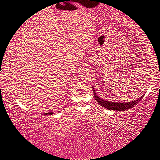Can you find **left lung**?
Instances as JSON below:
<instances>
[{
	"mask_svg": "<svg viewBox=\"0 0 160 160\" xmlns=\"http://www.w3.org/2000/svg\"><path fill=\"white\" fill-rule=\"evenodd\" d=\"M92 90L94 92V98H95V100H97V102H98V104L99 105H101L102 107L106 108V109L109 110L118 111V112L125 111L135 107L137 104H138V102L142 99V97L145 95V94H142V96L140 97V98L137 99L136 100H134V101L128 102H116L108 101V100L102 99L100 97L97 96V93L95 92V90H94L93 86H92Z\"/></svg>",
	"mask_w": 160,
	"mask_h": 160,
	"instance_id": "obj_1",
	"label": "left lung"
}]
</instances>
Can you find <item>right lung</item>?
I'll return each mask as SVG.
<instances>
[{
	"instance_id": "add662e5",
	"label": "right lung",
	"mask_w": 160,
	"mask_h": 160,
	"mask_svg": "<svg viewBox=\"0 0 160 160\" xmlns=\"http://www.w3.org/2000/svg\"><path fill=\"white\" fill-rule=\"evenodd\" d=\"M60 112V111H58V112ZM53 112H48V113H44V115H52V114H53Z\"/></svg>"
}]
</instances>
